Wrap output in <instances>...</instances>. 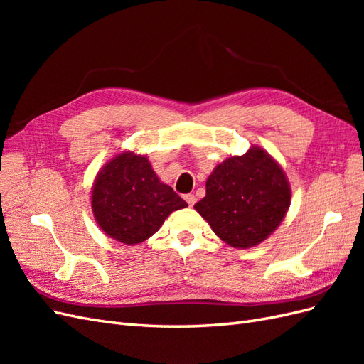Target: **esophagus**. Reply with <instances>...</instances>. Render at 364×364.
I'll return each instance as SVG.
<instances>
[{
	"instance_id": "obj_1",
	"label": "esophagus",
	"mask_w": 364,
	"mask_h": 364,
	"mask_svg": "<svg viewBox=\"0 0 364 364\" xmlns=\"http://www.w3.org/2000/svg\"><path fill=\"white\" fill-rule=\"evenodd\" d=\"M185 200H186V203H188L190 206H193L196 203V196L194 194H186L185 196Z\"/></svg>"
}]
</instances>
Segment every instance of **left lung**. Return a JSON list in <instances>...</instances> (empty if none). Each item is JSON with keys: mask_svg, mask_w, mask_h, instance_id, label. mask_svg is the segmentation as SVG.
<instances>
[{"mask_svg": "<svg viewBox=\"0 0 364 364\" xmlns=\"http://www.w3.org/2000/svg\"><path fill=\"white\" fill-rule=\"evenodd\" d=\"M290 200L291 188L281 165L252 146L245 155L217 165L206 181V196L194 209L226 245L249 249L277 230Z\"/></svg>", "mask_w": 364, "mask_h": 364, "instance_id": "left-lung-1", "label": "left lung"}]
</instances>
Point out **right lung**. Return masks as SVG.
Here are the masks:
<instances>
[{"mask_svg": "<svg viewBox=\"0 0 364 364\" xmlns=\"http://www.w3.org/2000/svg\"><path fill=\"white\" fill-rule=\"evenodd\" d=\"M97 225L119 243L139 245L186 202L159 181L147 156L121 151L97 173L91 191Z\"/></svg>", "mask_w": 364, "mask_h": 364, "instance_id": "obj_1", "label": "right lung"}]
</instances>
